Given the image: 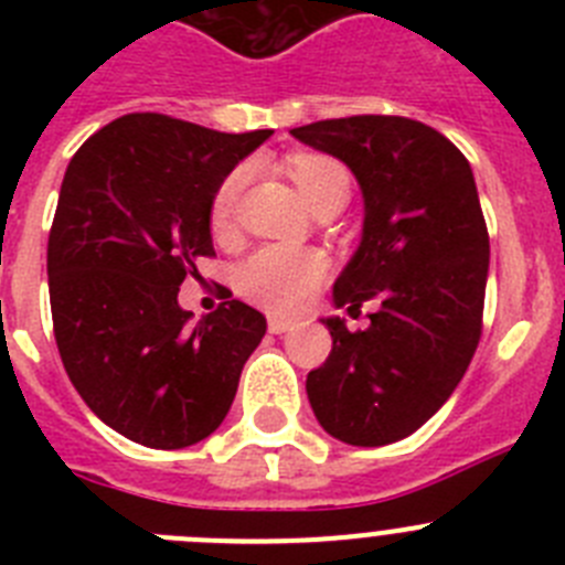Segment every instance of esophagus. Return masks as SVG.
Returning <instances> with one entry per match:
<instances>
[{
  "mask_svg": "<svg viewBox=\"0 0 565 565\" xmlns=\"http://www.w3.org/2000/svg\"><path fill=\"white\" fill-rule=\"evenodd\" d=\"M294 322L291 319H282V317H268V331L271 333H286L291 331Z\"/></svg>",
  "mask_w": 565,
  "mask_h": 565,
  "instance_id": "34e87169",
  "label": "esophagus"
}]
</instances>
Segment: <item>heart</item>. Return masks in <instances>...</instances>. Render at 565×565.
<instances>
[{
  "instance_id": "1",
  "label": "heart",
  "mask_w": 565,
  "mask_h": 565,
  "mask_svg": "<svg viewBox=\"0 0 565 565\" xmlns=\"http://www.w3.org/2000/svg\"><path fill=\"white\" fill-rule=\"evenodd\" d=\"M288 172L317 212L344 206L351 198V172L331 154L297 152L288 158ZM248 169L237 167L217 183L209 201V226L214 234H228L234 226L239 192L246 186ZM331 263L317 248L263 246L248 254L234 271V286L254 306L271 313H297L317 297L328 279Z\"/></svg>"
}]
</instances>
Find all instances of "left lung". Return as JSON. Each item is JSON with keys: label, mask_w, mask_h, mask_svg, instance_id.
<instances>
[{"label": "left lung", "mask_w": 565, "mask_h": 565, "mask_svg": "<svg viewBox=\"0 0 565 565\" xmlns=\"http://www.w3.org/2000/svg\"><path fill=\"white\" fill-rule=\"evenodd\" d=\"M291 135L348 163L364 194L362 243L333 302H379L367 331L326 319L333 348L306 382L313 416L353 447L393 444L452 396L481 339L489 234L476 178L450 138L402 115L328 118Z\"/></svg>", "instance_id": "1"}]
</instances>
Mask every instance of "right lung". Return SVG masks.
Returning a JSON list of instances; mask_svg holds the SVG:
<instances>
[{
  "label": "right lung",
  "mask_w": 565,
  "mask_h": 565,
  "mask_svg": "<svg viewBox=\"0 0 565 565\" xmlns=\"http://www.w3.org/2000/svg\"><path fill=\"white\" fill-rule=\"evenodd\" d=\"M268 135L129 113L64 172L47 239L58 356L89 411L129 441L181 450L212 436L266 337V317L239 299L189 322L178 291L214 257V189Z\"/></svg>",
  "instance_id": "1"
}]
</instances>
